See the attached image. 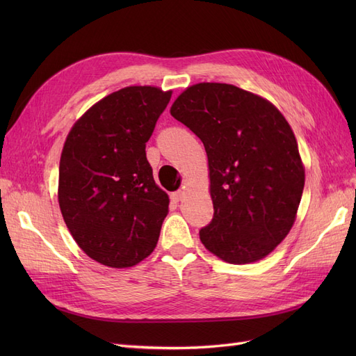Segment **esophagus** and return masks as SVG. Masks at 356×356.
Listing matches in <instances>:
<instances>
[{"mask_svg": "<svg viewBox=\"0 0 356 356\" xmlns=\"http://www.w3.org/2000/svg\"><path fill=\"white\" fill-rule=\"evenodd\" d=\"M182 197H184V191H182V190H178V191L172 193V195H170V199L174 202H179Z\"/></svg>", "mask_w": 356, "mask_h": 356, "instance_id": "1", "label": "esophagus"}]
</instances>
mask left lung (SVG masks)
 <instances>
[{
  "label": "left lung",
  "mask_w": 356,
  "mask_h": 356,
  "mask_svg": "<svg viewBox=\"0 0 356 356\" xmlns=\"http://www.w3.org/2000/svg\"><path fill=\"white\" fill-rule=\"evenodd\" d=\"M204 145L213 217L202 243L232 264L261 260L296 220L305 169L296 136L275 105L224 83H199L170 108Z\"/></svg>",
  "instance_id": "1"
}]
</instances>
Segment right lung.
Wrapping results in <instances>:
<instances>
[{
	"label": "right lung",
	"instance_id": "obj_1",
	"mask_svg": "<svg viewBox=\"0 0 356 356\" xmlns=\"http://www.w3.org/2000/svg\"><path fill=\"white\" fill-rule=\"evenodd\" d=\"M170 92L131 86L95 104L74 124L59 165V207L74 241L115 268L157 245L169 199L153 178L145 144Z\"/></svg>",
	"mask_w": 356,
	"mask_h": 356
}]
</instances>
